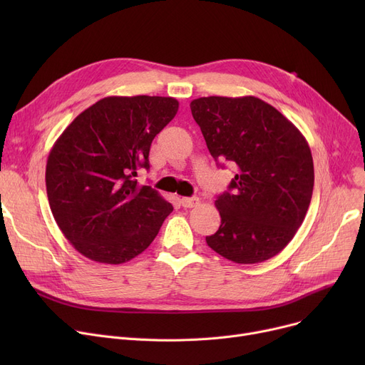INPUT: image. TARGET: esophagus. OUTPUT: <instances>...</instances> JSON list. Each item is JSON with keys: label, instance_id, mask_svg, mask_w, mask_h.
I'll use <instances>...</instances> for the list:
<instances>
[{"label": "esophagus", "instance_id": "1", "mask_svg": "<svg viewBox=\"0 0 365 365\" xmlns=\"http://www.w3.org/2000/svg\"><path fill=\"white\" fill-rule=\"evenodd\" d=\"M180 202H182V205H183L185 208H194V207L200 205V198H198V197H192V198L185 197V198H182Z\"/></svg>", "mask_w": 365, "mask_h": 365}]
</instances>
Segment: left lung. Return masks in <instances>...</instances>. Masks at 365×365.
Returning <instances> with one entry per match:
<instances>
[{
  "label": "left lung",
  "mask_w": 365,
  "mask_h": 365,
  "mask_svg": "<svg viewBox=\"0 0 365 365\" xmlns=\"http://www.w3.org/2000/svg\"><path fill=\"white\" fill-rule=\"evenodd\" d=\"M217 163L237 165L229 190L216 200L220 226L205 237L225 259L260 263L296 235L314 190V161L299 128L255 96H210L190 102Z\"/></svg>",
  "instance_id": "obj_1"
}]
</instances>
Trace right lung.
Segmentation results:
<instances>
[{
  "label": "right lung",
  "mask_w": 365,
  "mask_h": 365,
  "mask_svg": "<svg viewBox=\"0 0 365 365\" xmlns=\"http://www.w3.org/2000/svg\"><path fill=\"white\" fill-rule=\"evenodd\" d=\"M161 96H110L83 110L53 145L47 197L65 238L90 260L121 264L160 232L173 205L134 179L153 138L178 113Z\"/></svg>",
  "instance_id": "obj_1"
}]
</instances>
